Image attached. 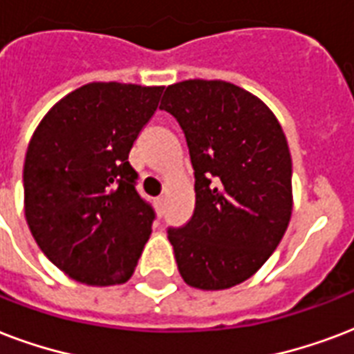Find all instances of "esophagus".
Masks as SVG:
<instances>
[{
    "label": "esophagus",
    "mask_w": 354,
    "mask_h": 354,
    "mask_svg": "<svg viewBox=\"0 0 354 354\" xmlns=\"http://www.w3.org/2000/svg\"><path fill=\"white\" fill-rule=\"evenodd\" d=\"M163 204H165V196H163V195L158 196V198H156V206L159 207V212L163 209Z\"/></svg>",
    "instance_id": "obj_1"
}]
</instances>
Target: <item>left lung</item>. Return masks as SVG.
I'll list each match as a JSON object with an SVG mask.
<instances>
[{
	"label": "left lung",
	"mask_w": 354,
	"mask_h": 354,
	"mask_svg": "<svg viewBox=\"0 0 354 354\" xmlns=\"http://www.w3.org/2000/svg\"><path fill=\"white\" fill-rule=\"evenodd\" d=\"M161 109L185 133L195 169V212L169 230L178 271L196 290H228L273 254L293 209L291 156L274 113L221 80L165 88Z\"/></svg>",
	"instance_id": "1"
}]
</instances>
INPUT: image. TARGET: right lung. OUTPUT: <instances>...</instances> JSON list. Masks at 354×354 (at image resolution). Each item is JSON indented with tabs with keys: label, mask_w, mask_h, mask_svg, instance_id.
<instances>
[{
	"label": "right lung",
	"mask_w": 354,
	"mask_h": 354,
	"mask_svg": "<svg viewBox=\"0 0 354 354\" xmlns=\"http://www.w3.org/2000/svg\"><path fill=\"white\" fill-rule=\"evenodd\" d=\"M163 87L94 81L46 113L24 163V212L48 260L87 286L128 282L152 234L128 153Z\"/></svg>",
	"instance_id": "add662e5"
}]
</instances>
